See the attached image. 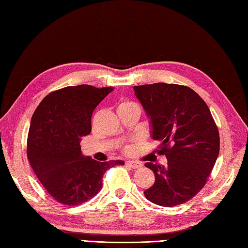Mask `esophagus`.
Returning <instances> with one entry per match:
<instances>
[{
	"mask_svg": "<svg viewBox=\"0 0 248 248\" xmlns=\"http://www.w3.org/2000/svg\"><path fill=\"white\" fill-rule=\"evenodd\" d=\"M125 164H126V166H127V167L131 168V169H139V168H141V167H142V164H141L140 162L133 161V160H128V161H126V162H125Z\"/></svg>",
	"mask_w": 248,
	"mask_h": 248,
	"instance_id": "1",
	"label": "esophagus"
}]
</instances>
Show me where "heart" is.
I'll use <instances>...</instances> for the list:
<instances>
[{
	"instance_id": "obj_1",
	"label": "heart",
	"mask_w": 248,
	"mask_h": 248,
	"mask_svg": "<svg viewBox=\"0 0 248 248\" xmlns=\"http://www.w3.org/2000/svg\"><path fill=\"white\" fill-rule=\"evenodd\" d=\"M128 106H137V105L131 102H122L119 105V107H128Z\"/></svg>"
}]
</instances>
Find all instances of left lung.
<instances>
[{
	"mask_svg": "<svg viewBox=\"0 0 248 248\" xmlns=\"http://www.w3.org/2000/svg\"><path fill=\"white\" fill-rule=\"evenodd\" d=\"M152 126V138L160 142L166 167L146 162L155 183L146 199L163 207L181 205L199 193L216 163L219 135L207 104L189 87L156 82L134 87Z\"/></svg>",
	"mask_w": 248,
	"mask_h": 248,
	"instance_id": "8db88e82",
	"label": "left lung"
}]
</instances>
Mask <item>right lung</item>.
I'll return each mask as SVG.
<instances>
[{"label":"right lung","mask_w":248,"mask_h":248,"mask_svg":"<svg viewBox=\"0 0 248 248\" xmlns=\"http://www.w3.org/2000/svg\"><path fill=\"white\" fill-rule=\"evenodd\" d=\"M111 87L70 86L51 92L35 110L27 137V158L38 179L54 200L78 206L94 197L103 175L122 160L98 162L84 156L82 137L90 134L93 110Z\"/></svg>","instance_id":"right-lung-1"}]
</instances>
